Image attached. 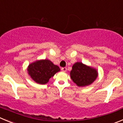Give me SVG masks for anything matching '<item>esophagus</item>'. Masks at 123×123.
<instances>
[{"label":"esophagus","mask_w":123,"mask_h":123,"mask_svg":"<svg viewBox=\"0 0 123 123\" xmlns=\"http://www.w3.org/2000/svg\"><path fill=\"white\" fill-rule=\"evenodd\" d=\"M61 70H62V72H65L66 71H67V68H66V67H63V68H61Z\"/></svg>","instance_id":"obj_1"}]
</instances>
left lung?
Listing matches in <instances>:
<instances>
[{
  "instance_id": "obj_1",
  "label": "left lung",
  "mask_w": 123,
  "mask_h": 123,
  "mask_svg": "<svg viewBox=\"0 0 123 123\" xmlns=\"http://www.w3.org/2000/svg\"><path fill=\"white\" fill-rule=\"evenodd\" d=\"M70 78L78 87H86L92 84L98 76L96 68L81 62L74 63L70 73Z\"/></svg>"
}]
</instances>
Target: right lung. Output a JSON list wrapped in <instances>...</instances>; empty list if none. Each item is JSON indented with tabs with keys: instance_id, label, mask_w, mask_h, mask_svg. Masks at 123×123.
I'll use <instances>...</instances> for the list:
<instances>
[{
	"instance_id": "1",
	"label": "right lung",
	"mask_w": 123,
	"mask_h": 123,
	"mask_svg": "<svg viewBox=\"0 0 123 123\" xmlns=\"http://www.w3.org/2000/svg\"><path fill=\"white\" fill-rule=\"evenodd\" d=\"M61 70L49 59H40L30 63L27 72L31 78L39 84H45Z\"/></svg>"
}]
</instances>
